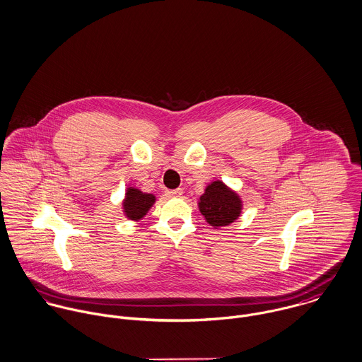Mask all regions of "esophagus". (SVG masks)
Returning <instances> with one entry per match:
<instances>
[{"mask_svg": "<svg viewBox=\"0 0 362 362\" xmlns=\"http://www.w3.org/2000/svg\"><path fill=\"white\" fill-rule=\"evenodd\" d=\"M167 195H168V197H173V198H178V197L182 195V189H181V188H177V189L167 191Z\"/></svg>", "mask_w": 362, "mask_h": 362, "instance_id": "obj_1", "label": "esophagus"}]
</instances>
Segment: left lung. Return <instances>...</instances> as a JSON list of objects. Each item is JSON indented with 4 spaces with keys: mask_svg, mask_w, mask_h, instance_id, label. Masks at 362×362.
<instances>
[{
    "mask_svg": "<svg viewBox=\"0 0 362 362\" xmlns=\"http://www.w3.org/2000/svg\"><path fill=\"white\" fill-rule=\"evenodd\" d=\"M199 211L215 229L233 223L241 214L240 197L222 181H214L199 197Z\"/></svg>",
    "mask_w": 362,
    "mask_h": 362,
    "instance_id": "left-lung-1",
    "label": "left lung"
}]
</instances>
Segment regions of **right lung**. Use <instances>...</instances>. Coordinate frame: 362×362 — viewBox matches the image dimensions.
Here are the masks:
<instances>
[{"label": "right lung", "mask_w": 362, "mask_h": 362, "mask_svg": "<svg viewBox=\"0 0 362 362\" xmlns=\"http://www.w3.org/2000/svg\"><path fill=\"white\" fill-rule=\"evenodd\" d=\"M156 202V197L153 194L141 192L139 188L129 187L123 199V214L130 221H140L148 212V209Z\"/></svg>", "instance_id": "1"}]
</instances>
